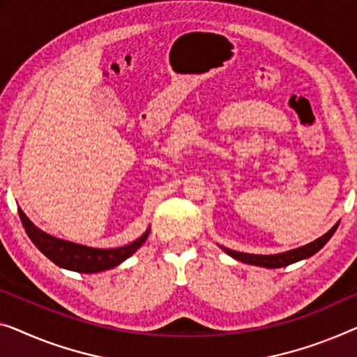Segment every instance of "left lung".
Returning <instances> with one entry per match:
<instances>
[{
    "mask_svg": "<svg viewBox=\"0 0 357 357\" xmlns=\"http://www.w3.org/2000/svg\"><path fill=\"white\" fill-rule=\"evenodd\" d=\"M338 222L335 225L331 231L324 234L322 237L316 238L314 242L307 243V245H303L300 248L290 250V252H284V253H278V255H253V253H242V252H234V250L225 248L222 250L229 255V257L238 259V261L247 263V264H255V266H263V268H284V266H289L291 263L301 261V259H306L312 257V255L317 253L326 243L331 241V237L333 236V232L337 231Z\"/></svg>",
    "mask_w": 357,
    "mask_h": 357,
    "instance_id": "obj_1",
    "label": "left lung"
}]
</instances>
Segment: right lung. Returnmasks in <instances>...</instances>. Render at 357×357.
I'll return each instance as SVG.
<instances>
[{"mask_svg": "<svg viewBox=\"0 0 357 357\" xmlns=\"http://www.w3.org/2000/svg\"><path fill=\"white\" fill-rule=\"evenodd\" d=\"M20 221L25 227L26 236L35 243V247L40 252L51 259L52 263L61 266L63 269L77 271V273L93 274L107 271L123 263L126 258H130L132 253L146 242L149 237V231H146L135 242L128 243L120 248H91L86 245H79L68 241H62L54 236H50L45 231H41L31 222L25 213L19 208Z\"/></svg>", "mask_w": 357, "mask_h": 357, "instance_id": "obj_1", "label": "right lung"}]
</instances>
